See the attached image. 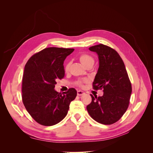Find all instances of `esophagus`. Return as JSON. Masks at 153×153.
<instances>
[{
  "instance_id": "obj_1",
  "label": "esophagus",
  "mask_w": 153,
  "mask_h": 153,
  "mask_svg": "<svg viewBox=\"0 0 153 153\" xmlns=\"http://www.w3.org/2000/svg\"><path fill=\"white\" fill-rule=\"evenodd\" d=\"M85 94V92L84 91H77V95L78 96H82V95H84Z\"/></svg>"
}]
</instances>
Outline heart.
I'll return each mask as SVG.
<instances>
[{"label":"heart","mask_w":153,"mask_h":153,"mask_svg":"<svg viewBox=\"0 0 153 153\" xmlns=\"http://www.w3.org/2000/svg\"><path fill=\"white\" fill-rule=\"evenodd\" d=\"M79 60L83 65L86 68H87L89 66H93V64L94 63V60L93 58H92V57H91L89 55L85 54V53L80 55L79 57ZM70 65H71L70 62H68L66 63V64L65 65V70L66 71L69 70ZM87 82L88 80L87 79L79 80L76 82V85L79 87H83L84 86V84H85V83H87Z\"/></svg>","instance_id":"b5f03b06"}]
</instances>
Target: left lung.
<instances>
[{"instance_id": "1", "label": "left lung", "mask_w": 153, "mask_h": 153, "mask_svg": "<svg viewBox=\"0 0 153 153\" xmlns=\"http://www.w3.org/2000/svg\"><path fill=\"white\" fill-rule=\"evenodd\" d=\"M89 50L97 53L99 68L93 82L95 90L103 89L102 96L94 97L87 106L90 116L103 124H112L121 118L128 109L131 85L126 68L119 53L103 44L92 46Z\"/></svg>"}]
</instances>
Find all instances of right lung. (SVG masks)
<instances>
[{"label":"right lung","mask_w":153,"mask_h":153,"mask_svg":"<svg viewBox=\"0 0 153 153\" xmlns=\"http://www.w3.org/2000/svg\"><path fill=\"white\" fill-rule=\"evenodd\" d=\"M73 51V48H45L32 55L25 66L23 103L31 117L43 126H53L61 122L76 96L74 88L62 94L54 89L56 81L65 75L64 60Z\"/></svg>","instance_id":"obj_1"}]
</instances>
